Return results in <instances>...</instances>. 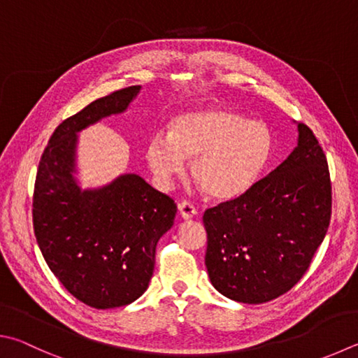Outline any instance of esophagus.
<instances>
[{"instance_id":"1","label":"esophagus","mask_w":358,"mask_h":358,"mask_svg":"<svg viewBox=\"0 0 358 358\" xmlns=\"http://www.w3.org/2000/svg\"><path fill=\"white\" fill-rule=\"evenodd\" d=\"M178 213H180L181 219L187 220V219H192L194 216H196L197 211H196V206L191 205L189 201H181V203L178 205Z\"/></svg>"}]
</instances>
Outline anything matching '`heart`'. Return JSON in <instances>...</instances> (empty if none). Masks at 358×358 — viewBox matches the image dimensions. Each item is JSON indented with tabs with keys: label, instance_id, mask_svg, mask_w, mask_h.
<instances>
[{
	"label": "heart",
	"instance_id": "1",
	"mask_svg": "<svg viewBox=\"0 0 358 358\" xmlns=\"http://www.w3.org/2000/svg\"><path fill=\"white\" fill-rule=\"evenodd\" d=\"M274 150V136L262 120H247L227 108L208 106L180 114L169 134L145 142V162L161 189H171L192 161V177L206 196L233 200L249 192Z\"/></svg>",
	"mask_w": 358,
	"mask_h": 358
}]
</instances>
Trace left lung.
I'll return each mask as SVG.
<instances>
[{"instance_id": "1", "label": "left lung", "mask_w": 358, "mask_h": 358, "mask_svg": "<svg viewBox=\"0 0 358 358\" xmlns=\"http://www.w3.org/2000/svg\"><path fill=\"white\" fill-rule=\"evenodd\" d=\"M297 147L244 196L203 214L205 264L231 301L263 303L285 294L310 268L332 216V183L320 142L299 123Z\"/></svg>"}]
</instances>
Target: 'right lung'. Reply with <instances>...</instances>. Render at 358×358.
Masks as SVG:
<instances>
[{
	"label": "right lung",
	"instance_id": "right-lung-1",
	"mask_svg": "<svg viewBox=\"0 0 358 358\" xmlns=\"http://www.w3.org/2000/svg\"><path fill=\"white\" fill-rule=\"evenodd\" d=\"M139 90H115L64 120L37 169L32 224L45 262L71 296L100 310L123 307L144 294L157 244L177 214L171 197L136 173L96 189H81L75 177L76 134L127 111Z\"/></svg>",
	"mask_w": 358,
	"mask_h": 358
}]
</instances>
